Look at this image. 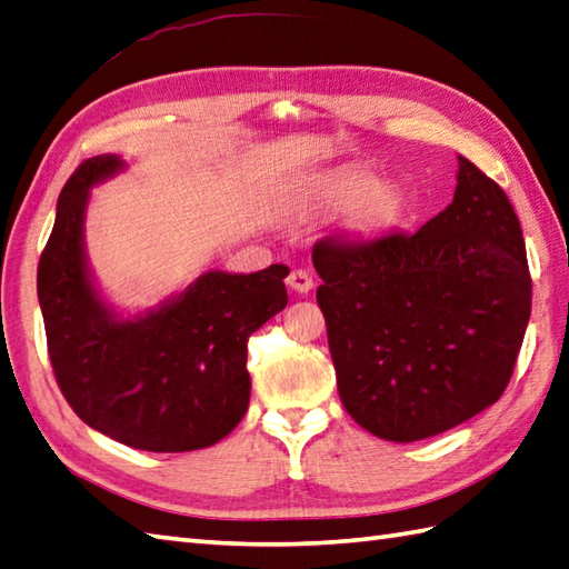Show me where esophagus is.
Wrapping results in <instances>:
<instances>
[{"instance_id":"1","label":"esophagus","mask_w":569,"mask_h":569,"mask_svg":"<svg viewBox=\"0 0 569 569\" xmlns=\"http://www.w3.org/2000/svg\"><path fill=\"white\" fill-rule=\"evenodd\" d=\"M286 283H288V288H291V291H296L300 296L310 293L312 286H316V283H312V276L308 271H303V269H296V271L288 273Z\"/></svg>"}]
</instances>
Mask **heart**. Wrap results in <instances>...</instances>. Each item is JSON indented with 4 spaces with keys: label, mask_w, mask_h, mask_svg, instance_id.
Listing matches in <instances>:
<instances>
[{
    "label": "heart",
    "mask_w": 569,
    "mask_h": 569,
    "mask_svg": "<svg viewBox=\"0 0 569 569\" xmlns=\"http://www.w3.org/2000/svg\"><path fill=\"white\" fill-rule=\"evenodd\" d=\"M318 200L328 204H349L345 224L355 232H379L403 220L408 200L401 186L373 183L369 173L345 171L325 178L318 186Z\"/></svg>",
    "instance_id": "heart-1"
}]
</instances>
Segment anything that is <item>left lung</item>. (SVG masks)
<instances>
[{
    "instance_id": "obj_1",
    "label": "left lung",
    "mask_w": 569,
    "mask_h": 569,
    "mask_svg": "<svg viewBox=\"0 0 569 569\" xmlns=\"http://www.w3.org/2000/svg\"><path fill=\"white\" fill-rule=\"evenodd\" d=\"M457 163L452 202L416 234L312 249L337 391L381 440L432 438L497 403L523 345L521 222L491 178Z\"/></svg>"
}]
</instances>
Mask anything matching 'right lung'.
<instances>
[{"label": "right lung", "instance_id": "obj_1", "mask_svg": "<svg viewBox=\"0 0 569 569\" xmlns=\"http://www.w3.org/2000/svg\"><path fill=\"white\" fill-rule=\"evenodd\" d=\"M94 156L58 196L39 261L48 355L66 401L107 438L147 452H190L220 442L249 408L247 340L288 303V266L257 273L204 271L159 306L117 310L84 251L92 188L122 173Z\"/></svg>", "mask_w": 569, "mask_h": 569}]
</instances>
